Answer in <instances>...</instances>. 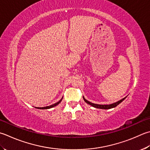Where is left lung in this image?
I'll use <instances>...</instances> for the list:
<instances>
[{"instance_id":"obj_1","label":"left lung","mask_w":150,"mask_h":150,"mask_svg":"<svg viewBox=\"0 0 150 150\" xmlns=\"http://www.w3.org/2000/svg\"><path fill=\"white\" fill-rule=\"evenodd\" d=\"M126 97H124L123 98H122V99H121L120 100L117 101V102H115V103H112V104H97L92 103H91V102H89V101H88L87 100H86V98H84L83 96V100H84V101L86 102L87 104H89V105L92 106L93 107H94V108H99V109H104V110H108V109H111V108H115V106H117L118 104H120L123 100H125V98H126Z\"/></svg>"}]
</instances>
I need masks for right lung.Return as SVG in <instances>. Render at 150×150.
<instances>
[{
	"label": "right lung",
	"mask_w": 150,
	"mask_h": 150,
	"mask_svg": "<svg viewBox=\"0 0 150 150\" xmlns=\"http://www.w3.org/2000/svg\"><path fill=\"white\" fill-rule=\"evenodd\" d=\"M62 99H63V97L61 98V99L59 100V101H58L57 103H55V104H52V105H50V106H46V107H35L36 108H38V109H41V110H44V109H50V108H53V107H54V106H56L57 105H58V104L61 103V100H62Z\"/></svg>",
	"instance_id": "1"
}]
</instances>
